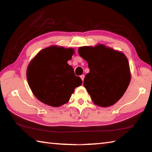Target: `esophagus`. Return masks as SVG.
Returning a JSON list of instances; mask_svg holds the SVG:
<instances>
[{
	"instance_id": "1",
	"label": "esophagus",
	"mask_w": 152,
	"mask_h": 152,
	"mask_svg": "<svg viewBox=\"0 0 152 152\" xmlns=\"http://www.w3.org/2000/svg\"><path fill=\"white\" fill-rule=\"evenodd\" d=\"M80 78L82 79V81H84V75H81L80 76Z\"/></svg>"
}]
</instances>
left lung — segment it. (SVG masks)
Wrapping results in <instances>:
<instances>
[{
  "mask_svg": "<svg viewBox=\"0 0 152 152\" xmlns=\"http://www.w3.org/2000/svg\"><path fill=\"white\" fill-rule=\"evenodd\" d=\"M80 57L87 61L90 72L84 86L95 104L112 106L119 101L131 80L129 64L123 53L104 45L84 46L78 49Z\"/></svg>",
  "mask_w": 152,
  "mask_h": 152,
  "instance_id": "left-lung-1",
  "label": "left lung"
}]
</instances>
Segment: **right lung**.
<instances>
[{
	"label": "right lung",
	"mask_w": 152,
	"mask_h": 152,
	"mask_svg": "<svg viewBox=\"0 0 152 152\" xmlns=\"http://www.w3.org/2000/svg\"><path fill=\"white\" fill-rule=\"evenodd\" d=\"M74 53L72 48L51 46L40 51L27 70L28 84L33 94L44 104L60 107L68 102L81 78L68 64Z\"/></svg>",
	"instance_id": "add662e5"
}]
</instances>
